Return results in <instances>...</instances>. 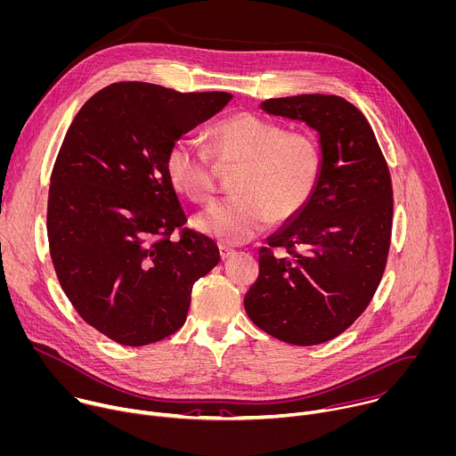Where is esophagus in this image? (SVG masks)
Segmentation results:
<instances>
[{
  "instance_id": "esophagus-1",
  "label": "esophagus",
  "mask_w": 456,
  "mask_h": 456,
  "mask_svg": "<svg viewBox=\"0 0 456 456\" xmlns=\"http://www.w3.org/2000/svg\"><path fill=\"white\" fill-rule=\"evenodd\" d=\"M234 256V250L232 248H229V247H225V245H220V257H222V261H227L229 257H232Z\"/></svg>"
}]
</instances>
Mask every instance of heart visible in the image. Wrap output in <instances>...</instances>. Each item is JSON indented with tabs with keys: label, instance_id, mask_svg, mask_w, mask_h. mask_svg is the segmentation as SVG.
<instances>
[{
	"label": "heart",
	"instance_id": "heart-1",
	"mask_svg": "<svg viewBox=\"0 0 456 456\" xmlns=\"http://www.w3.org/2000/svg\"><path fill=\"white\" fill-rule=\"evenodd\" d=\"M209 150L190 137L175 139L165 159L170 184L195 204L216 191V165L240 167L232 191L193 218V227L227 245H240L270 222L298 216L314 199L322 175V150L315 134L241 110L209 128Z\"/></svg>",
	"mask_w": 456,
	"mask_h": 456
}]
</instances>
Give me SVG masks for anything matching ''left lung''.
I'll return each instance as SVG.
<instances>
[{"instance_id":"8db88e82","label":"left lung","mask_w":456,"mask_h":456,"mask_svg":"<svg viewBox=\"0 0 456 456\" xmlns=\"http://www.w3.org/2000/svg\"><path fill=\"white\" fill-rule=\"evenodd\" d=\"M261 109L319 132L322 175L305 211L259 248L245 312L277 340L324 344L365 312L383 277L394 211L390 172L369 121L340 96L270 98ZM275 248L285 254L275 256Z\"/></svg>"}]
</instances>
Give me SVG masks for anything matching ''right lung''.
I'll return each mask as SVG.
<instances>
[{
	"label": "right lung",
	"mask_w": 456,
	"mask_h": 456,
	"mask_svg": "<svg viewBox=\"0 0 456 456\" xmlns=\"http://www.w3.org/2000/svg\"><path fill=\"white\" fill-rule=\"evenodd\" d=\"M231 98L110 84L84 103L62 141L48 195L52 261L77 314L121 346L181 330L195 281L220 261L211 238L183 229L165 159L175 139ZM175 228L179 240L169 238Z\"/></svg>",
	"instance_id": "obj_1"
}]
</instances>
